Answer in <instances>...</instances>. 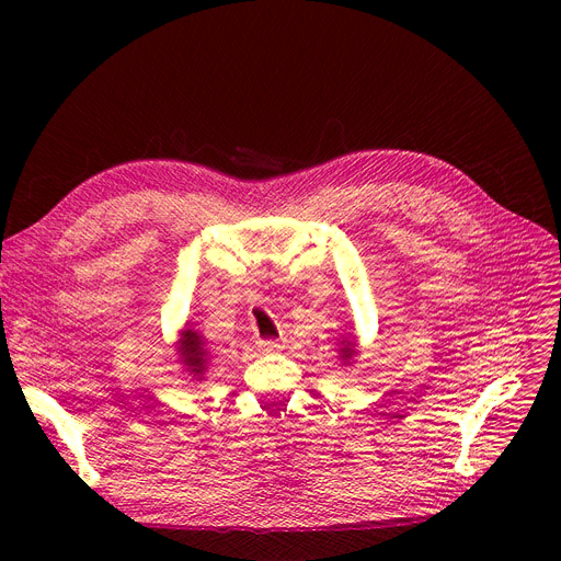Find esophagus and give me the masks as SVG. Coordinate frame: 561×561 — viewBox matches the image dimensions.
I'll return each instance as SVG.
<instances>
[{
	"label": "esophagus",
	"mask_w": 561,
	"mask_h": 561,
	"mask_svg": "<svg viewBox=\"0 0 561 561\" xmlns=\"http://www.w3.org/2000/svg\"><path fill=\"white\" fill-rule=\"evenodd\" d=\"M284 348V340H262L260 342V351L264 353H277Z\"/></svg>",
	"instance_id": "esophagus-1"
}]
</instances>
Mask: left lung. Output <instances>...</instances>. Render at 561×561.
<instances>
[{"mask_svg":"<svg viewBox=\"0 0 561 561\" xmlns=\"http://www.w3.org/2000/svg\"><path fill=\"white\" fill-rule=\"evenodd\" d=\"M342 344H344V342H342ZM351 357H355V344H353V342L344 344V348H342V359H351Z\"/></svg>","mask_w":561,"mask_h":561,"instance_id":"1","label":"left lung"}]
</instances>
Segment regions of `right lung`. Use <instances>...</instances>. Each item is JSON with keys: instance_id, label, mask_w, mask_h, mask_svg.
Segmentation results:
<instances>
[{"instance_id": "right-lung-1", "label": "right lung", "mask_w": 561, "mask_h": 561, "mask_svg": "<svg viewBox=\"0 0 561 561\" xmlns=\"http://www.w3.org/2000/svg\"><path fill=\"white\" fill-rule=\"evenodd\" d=\"M180 353H182V362L188 366V370L193 375H204L206 370V348H204V342L202 337L195 333V331H186L184 333V340H182V346H180Z\"/></svg>"}]
</instances>
